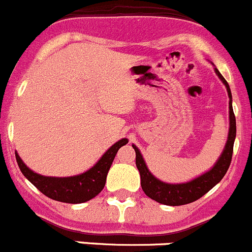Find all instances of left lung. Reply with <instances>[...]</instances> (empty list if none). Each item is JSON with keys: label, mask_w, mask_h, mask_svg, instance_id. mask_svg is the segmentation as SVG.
<instances>
[{"label": "left lung", "mask_w": 252, "mask_h": 252, "mask_svg": "<svg viewBox=\"0 0 252 252\" xmlns=\"http://www.w3.org/2000/svg\"><path fill=\"white\" fill-rule=\"evenodd\" d=\"M215 73L220 78V80L225 84L227 90V95H229V115H230V128L229 135H227L226 145H225L224 151H222L221 156L215 163V166L210 169L207 173L202 174L198 178L193 179V181L188 182V183L182 184H168L163 183V182L158 181L157 178L151 174L148 171L147 166H146L145 160H143L142 155L140 153L138 148L132 145L136 152V166L140 171L141 176V187H142L143 191L147 196H150L151 199L156 200V202L160 203L164 205H172V207H177V205H184L193 203L202 198L205 193L210 190L214 186H217L225 173L229 169L230 163H231L232 157V150H234V141H235L236 136V121L235 115L232 111L231 105V92H230L229 84L224 79V76L219 73L217 68H215Z\"/></svg>", "instance_id": "8db88e82"}]
</instances>
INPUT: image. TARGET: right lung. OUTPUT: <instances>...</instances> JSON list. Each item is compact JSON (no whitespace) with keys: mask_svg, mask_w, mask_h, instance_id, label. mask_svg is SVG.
Returning a JSON list of instances; mask_svg holds the SVG:
<instances>
[{"mask_svg":"<svg viewBox=\"0 0 252 252\" xmlns=\"http://www.w3.org/2000/svg\"><path fill=\"white\" fill-rule=\"evenodd\" d=\"M128 141L122 138L119 142L109 148L99 159L96 164L85 173L66 178H56V177H44L31 171L22 162L20 156L16 153V159L23 176L48 198L58 202L78 204L88 202L96 196L104 188L106 183V176L111 167L117 151L126 145Z\"/></svg>","mask_w":252,"mask_h":252,"instance_id":"add662e5","label":"right lung"}]
</instances>
